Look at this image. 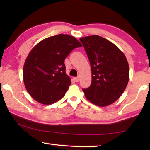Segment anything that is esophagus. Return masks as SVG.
I'll list each match as a JSON object with an SVG mask.
<instances>
[{
    "label": "esophagus",
    "instance_id": "esophagus-1",
    "mask_svg": "<svg viewBox=\"0 0 150 150\" xmlns=\"http://www.w3.org/2000/svg\"><path fill=\"white\" fill-rule=\"evenodd\" d=\"M79 77H74L73 78V80H74L75 81H76V82H79Z\"/></svg>",
    "mask_w": 150,
    "mask_h": 150
}]
</instances>
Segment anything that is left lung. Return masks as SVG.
I'll return each mask as SVG.
<instances>
[{
  "label": "left lung",
  "instance_id": "8db88e82",
  "mask_svg": "<svg viewBox=\"0 0 150 150\" xmlns=\"http://www.w3.org/2000/svg\"><path fill=\"white\" fill-rule=\"evenodd\" d=\"M89 59L92 82L83 88L94 105L106 106L118 99L129 80V65L123 52L113 43L97 35L79 39Z\"/></svg>",
  "mask_w": 150,
  "mask_h": 150
}]
</instances>
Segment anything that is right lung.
<instances>
[{
	"instance_id": "obj_1",
	"label": "right lung",
	"mask_w": 150,
	"mask_h": 150,
	"mask_svg": "<svg viewBox=\"0 0 150 150\" xmlns=\"http://www.w3.org/2000/svg\"><path fill=\"white\" fill-rule=\"evenodd\" d=\"M82 44L75 37L58 34L47 38L30 51L23 68L24 85L30 96L44 105H51L65 95L71 85L64 61Z\"/></svg>"
}]
</instances>
